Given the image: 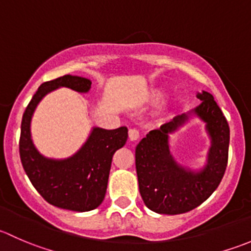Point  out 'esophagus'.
I'll list each match as a JSON object with an SVG mask.
<instances>
[{"label": "esophagus", "mask_w": 251, "mask_h": 251, "mask_svg": "<svg viewBox=\"0 0 251 251\" xmlns=\"http://www.w3.org/2000/svg\"><path fill=\"white\" fill-rule=\"evenodd\" d=\"M128 138H130V141H137L140 138V132L136 128H131L128 131Z\"/></svg>", "instance_id": "obj_1"}]
</instances>
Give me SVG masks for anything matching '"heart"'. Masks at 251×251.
Returning <instances> with one entry per match:
<instances>
[{
    "label": "heart",
    "instance_id": "b5f03b06",
    "mask_svg": "<svg viewBox=\"0 0 251 251\" xmlns=\"http://www.w3.org/2000/svg\"><path fill=\"white\" fill-rule=\"evenodd\" d=\"M166 95H168V91L164 87H151L147 91L142 103L144 105H149V107H155L165 100Z\"/></svg>",
    "mask_w": 251,
    "mask_h": 251
}]
</instances>
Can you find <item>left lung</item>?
<instances>
[{
  "instance_id": "obj_1",
  "label": "left lung",
  "mask_w": 251,
  "mask_h": 251,
  "mask_svg": "<svg viewBox=\"0 0 251 251\" xmlns=\"http://www.w3.org/2000/svg\"><path fill=\"white\" fill-rule=\"evenodd\" d=\"M201 104L187 114L175 116L159 130H153L136 147V171L144 204L158 214L177 215L204 203L219 187L228 161L229 126L212 95L198 93ZM205 123L212 146L207 164L199 171L184 168L170 151V135L192 116Z\"/></svg>"
}]
</instances>
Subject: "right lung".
<instances>
[{"instance_id": "1", "label": "right lung", "mask_w": 251, "mask_h": 251, "mask_svg": "<svg viewBox=\"0 0 251 251\" xmlns=\"http://www.w3.org/2000/svg\"><path fill=\"white\" fill-rule=\"evenodd\" d=\"M91 80L64 75L44 82L23 114L19 153L23 168L32 186L45 201L60 209L91 211L102 204L105 197L113 155L127 141V127L115 130L93 127L83 146L67 159L42 155L31 138V119L37 104L47 93L60 87L87 93Z\"/></svg>"}]
</instances>
